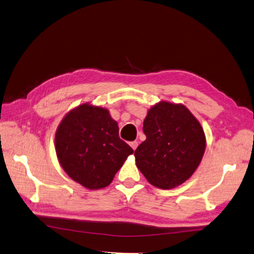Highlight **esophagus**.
Returning a JSON list of instances; mask_svg holds the SVG:
<instances>
[{"label": "esophagus", "instance_id": "esophagus-1", "mask_svg": "<svg viewBox=\"0 0 254 254\" xmlns=\"http://www.w3.org/2000/svg\"><path fill=\"white\" fill-rule=\"evenodd\" d=\"M130 145H131V147H132L134 150H135L136 147L138 146V142H137V141H133V142L130 143Z\"/></svg>", "mask_w": 254, "mask_h": 254}]
</instances>
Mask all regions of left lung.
I'll list each match as a JSON object with an SVG mask.
<instances>
[{
  "mask_svg": "<svg viewBox=\"0 0 254 254\" xmlns=\"http://www.w3.org/2000/svg\"><path fill=\"white\" fill-rule=\"evenodd\" d=\"M146 139L134 156L147 181L160 189H172L190 178L205 152L201 124L187 107L161 101L149 109L143 124Z\"/></svg>",
  "mask_w": 254,
  "mask_h": 254,
  "instance_id": "8db88e82",
  "label": "left lung"
}]
</instances>
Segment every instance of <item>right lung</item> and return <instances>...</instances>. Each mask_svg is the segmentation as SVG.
I'll list each match as a JSON object with an SVG mask.
<instances>
[{
    "label": "right lung",
    "mask_w": 254,
    "mask_h": 254,
    "mask_svg": "<svg viewBox=\"0 0 254 254\" xmlns=\"http://www.w3.org/2000/svg\"><path fill=\"white\" fill-rule=\"evenodd\" d=\"M62 168L90 190L109 186L134 150L119 137L118 123L105 108L84 104L64 117L56 133Z\"/></svg>",
    "instance_id": "add662e5"
}]
</instances>
